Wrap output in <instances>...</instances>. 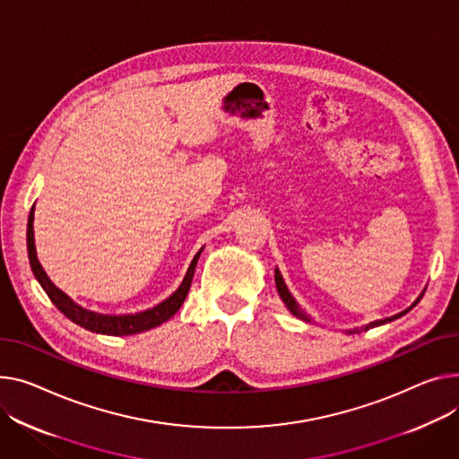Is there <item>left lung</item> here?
Returning <instances> with one entry per match:
<instances>
[{
  "label": "left lung",
  "mask_w": 459,
  "mask_h": 459,
  "mask_svg": "<svg viewBox=\"0 0 459 459\" xmlns=\"http://www.w3.org/2000/svg\"><path fill=\"white\" fill-rule=\"evenodd\" d=\"M274 282H277V290H279V295L282 297V300H284V304L288 307V310L295 316V317H300L302 321H310V317L304 314L299 307H297V302H295V299L291 297V293L288 291V288H286V284H284V279H282V274H281V271L279 269H274ZM424 295V291L420 293V297ZM420 297L413 302V307L415 304L420 300ZM408 310H404V312H401L399 316H393V317H387V319H380V321H375V323H369L368 326H363V328H356L354 332H359V330H369V328H375V326H378V325H384V323H387V321H393V319H396V317H401V316H404Z\"/></svg>",
  "instance_id": "obj_1"
}]
</instances>
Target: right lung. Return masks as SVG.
I'll return each mask as SVG.
<instances>
[{"label":"right lung","instance_id":"right-lung-1","mask_svg":"<svg viewBox=\"0 0 459 459\" xmlns=\"http://www.w3.org/2000/svg\"><path fill=\"white\" fill-rule=\"evenodd\" d=\"M33 210L35 206L30 208L29 213V221H27V253H29V264L30 269H33L37 281L40 282V286L44 288V291L48 293V297L51 299V302L55 307L63 312L70 321H74L75 325L90 330V332H98V333H108V335H131V333H138V332H145L149 328H155L159 325H162L164 321H168L169 317H173L177 314V310L182 307L185 302L188 290L192 286V279L195 273V265L199 260L201 251L194 256L188 273L185 281L178 286V290L166 299L164 302L157 304L155 308L140 312V314H131V316H101V314H94L88 312L66 295L60 291L56 286H53V282L48 279L46 271L42 269L39 258H37V251H35V234H33Z\"/></svg>","mask_w":459,"mask_h":459}]
</instances>
